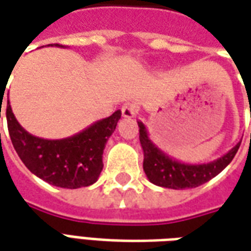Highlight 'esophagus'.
I'll return each instance as SVG.
<instances>
[{"mask_svg":"<svg viewBox=\"0 0 251 251\" xmlns=\"http://www.w3.org/2000/svg\"><path fill=\"white\" fill-rule=\"evenodd\" d=\"M121 111H122V115L125 118H133L137 114V106L134 103H126L122 106Z\"/></svg>","mask_w":251,"mask_h":251,"instance_id":"34e87169","label":"esophagus"}]
</instances>
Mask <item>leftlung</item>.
Here are the masks:
<instances>
[{
    "instance_id": "obj_1",
    "label": "left lung",
    "mask_w": 251,
    "mask_h": 251,
    "mask_svg": "<svg viewBox=\"0 0 251 251\" xmlns=\"http://www.w3.org/2000/svg\"><path fill=\"white\" fill-rule=\"evenodd\" d=\"M138 127L140 142L144 151V172L151 183L164 188L185 189L204 184L231 163L241 145V142H238L231 151L210 163L185 164L169 157L161 149H158L151 141L147 127L141 121H138Z\"/></svg>"
}]
</instances>
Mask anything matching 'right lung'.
<instances>
[{"label": "right lung", "mask_w": 251, "mask_h": 251, "mask_svg": "<svg viewBox=\"0 0 251 251\" xmlns=\"http://www.w3.org/2000/svg\"><path fill=\"white\" fill-rule=\"evenodd\" d=\"M121 114V110H117L77 134L62 140H46L25 130L16 120L9 99L6 104L9 136L25 167L47 183L70 189L88 187L98 180L103 168L104 145L115 130Z\"/></svg>", "instance_id": "1"}]
</instances>
